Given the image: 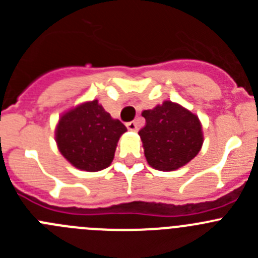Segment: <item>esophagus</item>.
<instances>
[{
  "instance_id": "obj_1",
  "label": "esophagus",
  "mask_w": 258,
  "mask_h": 258,
  "mask_svg": "<svg viewBox=\"0 0 258 258\" xmlns=\"http://www.w3.org/2000/svg\"><path fill=\"white\" fill-rule=\"evenodd\" d=\"M127 131H132V132H136L137 131V122L136 121H131L126 124Z\"/></svg>"
}]
</instances>
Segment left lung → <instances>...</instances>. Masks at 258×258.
Instances as JSON below:
<instances>
[{"label":"left lung","instance_id":"8db88e82","mask_svg":"<svg viewBox=\"0 0 258 258\" xmlns=\"http://www.w3.org/2000/svg\"><path fill=\"white\" fill-rule=\"evenodd\" d=\"M146 125L138 132L146 160L157 170L172 172L186 165L203 146L200 120L188 109L170 101L143 111Z\"/></svg>","mask_w":258,"mask_h":258}]
</instances>
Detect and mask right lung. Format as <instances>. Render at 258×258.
<instances>
[{
    "label": "right lung",
    "mask_w": 258,
    "mask_h": 258,
    "mask_svg": "<svg viewBox=\"0 0 258 258\" xmlns=\"http://www.w3.org/2000/svg\"><path fill=\"white\" fill-rule=\"evenodd\" d=\"M125 132V125L111 117L94 99L60 116L55 141L60 154L75 168L98 172L112 163L116 146Z\"/></svg>",
    "instance_id": "1"
}]
</instances>
